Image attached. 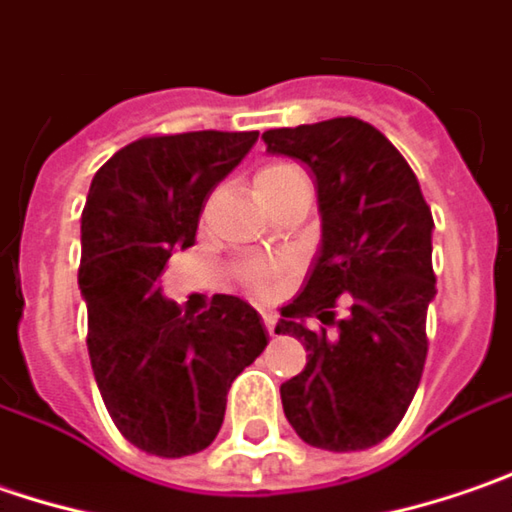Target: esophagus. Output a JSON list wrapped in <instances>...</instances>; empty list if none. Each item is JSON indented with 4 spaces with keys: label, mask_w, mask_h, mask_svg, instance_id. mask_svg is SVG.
Returning <instances> with one entry per match:
<instances>
[{
    "label": "esophagus",
    "mask_w": 512,
    "mask_h": 512,
    "mask_svg": "<svg viewBox=\"0 0 512 512\" xmlns=\"http://www.w3.org/2000/svg\"><path fill=\"white\" fill-rule=\"evenodd\" d=\"M260 315H263V323H266V329H269V332L275 335V326H278V315H275L272 309H263Z\"/></svg>",
    "instance_id": "obj_1"
}]
</instances>
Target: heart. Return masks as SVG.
<instances>
[{
    "instance_id": "obj_1",
    "label": "heart",
    "mask_w": 512,
    "mask_h": 512,
    "mask_svg": "<svg viewBox=\"0 0 512 512\" xmlns=\"http://www.w3.org/2000/svg\"><path fill=\"white\" fill-rule=\"evenodd\" d=\"M295 180H303V174L295 166H289V163H269V166H263L255 174L257 197L266 200L269 194L286 189ZM278 278L280 269H275V266H257V269L249 272V283L255 286L257 292H272L278 286Z\"/></svg>"
}]
</instances>
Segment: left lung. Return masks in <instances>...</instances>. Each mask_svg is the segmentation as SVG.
<instances>
[{
    "label": "left lung",
    "instance_id": "left-lung-1",
    "mask_svg": "<svg viewBox=\"0 0 512 512\" xmlns=\"http://www.w3.org/2000/svg\"><path fill=\"white\" fill-rule=\"evenodd\" d=\"M263 143L315 174L321 212L315 266L275 326L306 346L303 372L280 384L283 412L312 447L367 450L398 427L424 372L433 212L401 151L364 120L272 128ZM338 299L350 312L336 335L309 330V317L334 322Z\"/></svg>",
    "mask_w": 512,
    "mask_h": 512
}]
</instances>
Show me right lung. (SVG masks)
Returning <instances> with one entry per match:
<instances>
[{
  "mask_svg": "<svg viewBox=\"0 0 512 512\" xmlns=\"http://www.w3.org/2000/svg\"><path fill=\"white\" fill-rule=\"evenodd\" d=\"M257 131L143 137L94 174L82 209L79 292L88 355L117 430L148 456L183 458L220 433L232 381L269 344L252 303L214 295L183 312L157 278L194 246L200 212Z\"/></svg>",
  "mask_w": 512,
  "mask_h": 512,
  "instance_id": "obj_1",
  "label": "right lung"
}]
</instances>
